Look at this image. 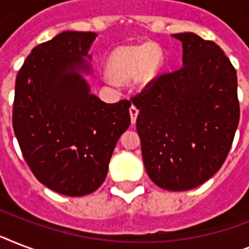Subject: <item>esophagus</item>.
<instances>
[{
  "mask_svg": "<svg viewBox=\"0 0 249 249\" xmlns=\"http://www.w3.org/2000/svg\"><path fill=\"white\" fill-rule=\"evenodd\" d=\"M138 108H137L136 106H130V108H129V113H130V120H132V124L136 123V119L138 116Z\"/></svg>",
  "mask_w": 249,
  "mask_h": 249,
  "instance_id": "34e87169",
  "label": "esophagus"
}]
</instances>
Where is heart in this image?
Returning <instances> with one entry per match:
<instances>
[{
	"mask_svg": "<svg viewBox=\"0 0 249 249\" xmlns=\"http://www.w3.org/2000/svg\"><path fill=\"white\" fill-rule=\"evenodd\" d=\"M163 63V54L156 45H130L117 48L108 60L107 76L109 83L130 81L138 77L141 83H148L158 75Z\"/></svg>",
	"mask_w": 249,
	"mask_h": 249,
	"instance_id": "b5f03b06",
	"label": "heart"
}]
</instances>
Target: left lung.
I'll use <instances>...</instances> for the list:
<instances>
[{
	"mask_svg": "<svg viewBox=\"0 0 249 249\" xmlns=\"http://www.w3.org/2000/svg\"><path fill=\"white\" fill-rule=\"evenodd\" d=\"M183 66L152 79L132 97L148 177L161 189L186 191L217 173L239 123L238 80L213 41L177 33Z\"/></svg>",
	"mask_w": 249,
	"mask_h": 249,
	"instance_id": "left-lung-1",
	"label": "left lung"
}]
</instances>
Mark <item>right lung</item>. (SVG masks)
I'll return each instance as SVG.
<instances>
[{
  "instance_id": "add662e5",
  "label": "right lung",
  "mask_w": 249,
  "mask_h": 249,
  "mask_svg": "<svg viewBox=\"0 0 249 249\" xmlns=\"http://www.w3.org/2000/svg\"><path fill=\"white\" fill-rule=\"evenodd\" d=\"M95 36L66 31L37 45L15 81L13 128L21 154L42 185L68 196L103 183L117 140L130 125V101L105 103L79 73L90 72L83 56Z\"/></svg>"
}]
</instances>
